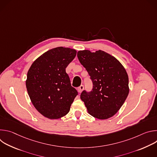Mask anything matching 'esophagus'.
Listing matches in <instances>:
<instances>
[{
    "mask_svg": "<svg viewBox=\"0 0 157 157\" xmlns=\"http://www.w3.org/2000/svg\"><path fill=\"white\" fill-rule=\"evenodd\" d=\"M83 89H84V86H83V85H81L79 87H78V91L79 93H81Z\"/></svg>",
    "mask_w": 157,
    "mask_h": 157,
    "instance_id": "1",
    "label": "esophagus"
}]
</instances>
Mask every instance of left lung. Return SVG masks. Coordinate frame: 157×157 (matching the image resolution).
Listing matches in <instances>:
<instances>
[{"mask_svg": "<svg viewBox=\"0 0 157 157\" xmlns=\"http://www.w3.org/2000/svg\"><path fill=\"white\" fill-rule=\"evenodd\" d=\"M81 64L93 82L90 92L84 90L81 99L88 113L99 119H107L121 109L129 93L128 77L122 64L114 56L102 51H79Z\"/></svg>", "mask_w": 157, "mask_h": 157, "instance_id": "8db88e82", "label": "left lung"}]
</instances>
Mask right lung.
I'll list each match as a JSON object with an SVG mask.
<instances>
[{
    "instance_id": "obj_1",
    "label": "right lung",
    "mask_w": 157,
    "mask_h": 157,
    "mask_svg": "<svg viewBox=\"0 0 157 157\" xmlns=\"http://www.w3.org/2000/svg\"><path fill=\"white\" fill-rule=\"evenodd\" d=\"M76 55L74 49L57 47L43 53L30 66L26 81L27 92L43 116L58 119L69 113L78 93L71 86L66 68Z\"/></svg>"
}]
</instances>
